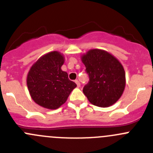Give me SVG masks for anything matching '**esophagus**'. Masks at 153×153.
<instances>
[{
	"label": "esophagus",
	"mask_w": 153,
	"mask_h": 153,
	"mask_svg": "<svg viewBox=\"0 0 153 153\" xmlns=\"http://www.w3.org/2000/svg\"><path fill=\"white\" fill-rule=\"evenodd\" d=\"M75 83H76L77 86H78V87H80V86H81V84H80V82L78 81V80H75Z\"/></svg>",
	"instance_id": "1"
}]
</instances>
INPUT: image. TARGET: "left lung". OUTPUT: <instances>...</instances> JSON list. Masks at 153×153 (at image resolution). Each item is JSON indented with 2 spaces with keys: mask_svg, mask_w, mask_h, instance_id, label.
<instances>
[{
  "mask_svg": "<svg viewBox=\"0 0 153 153\" xmlns=\"http://www.w3.org/2000/svg\"><path fill=\"white\" fill-rule=\"evenodd\" d=\"M89 82L83 92L89 102L108 107L119 100L126 86V74L121 63L107 51L92 49L81 56Z\"/></svg>",
  "mask_w": 153,
  "mask_h": 153,
  "instance_id": "obj_1",
  "label": "left lung"
}]
</instances>
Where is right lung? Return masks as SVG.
I'll return each mask as SVG.
<instances>
[{
  "label": "right lung",
  "mask_w": 153,
  "mask_h": 153,
  "mask_svg": "<svg viewBox=\"0 0 153 153\" xmlns=\"http://www.w3.org/2000/svg\"><path fill=\"white\" fill-rule=\"evenodd\" d=\"M64 55L58 51L49 52L40 57L31 67L27 84L32 99L42 107L56 109L67 101L76 87L61 69Z\"/></svg>",
  "instance_id": "obj_1"
}]
</instances>
